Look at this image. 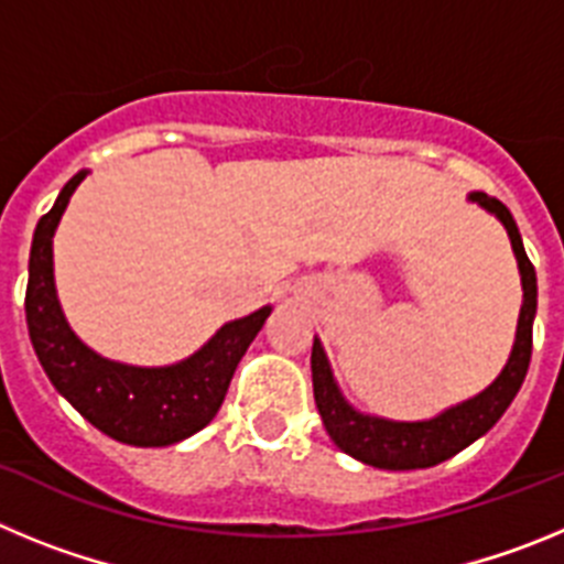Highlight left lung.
<instances>
[{
    "label": "left lung",
    "mask_w": 564,
    "mask_h": 564,
    "mask_svg": "<svg viewBox=\"0 0 564 564\" xmlns=\"http://www.w3.org/2000/svg\"><path fill=\"white\" fill-rule=\"evenodd\" d=\"M468 200L495 214L497 220L506 226L511 248H514L517 265H520L522 279V307L520 322H517L514 350L508 356V364L502 367L500 376L495 378L491 387L480 395L468 398V401L449 406L437 417L430 421H387V417L364 415L352 410L350 403L344 401L338 390L336 378H333L330 361H327L322 341L313 338L311 352V370H313V398H316V410L322 415L327 435L333 437L338 449L347 452L356 460L367 463L376 468H390V471H410V468H430L437 463L449 460L457 452L486 435L491 426L502 417V412L511 406L514 395L520 392L525 381L528 364H531V333H534L536 316V271L528 259L525 246H522L520 228L514 217L502 206L497 197L475 192L468 194Z\"/></svg>",
    "instance_id": "left-lung-1"
}]
</instances>
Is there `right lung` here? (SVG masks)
I'll return each instance as SVG.
<instances>
[{
  "label": "right lung",
  "instance_id": "add662e5",
  "mask_svg": "<svg viewBox=\"0 0 564 564\" xmlns=\"http://www.w3.org/2000/svg\"><path fill=\"white\" fill-rule=\"evenodd\" d=\"M84 177L87 172H78L62 188L33 234L24 293L30 341L50 383L96 430L129 446H172L214 421L239 358L262 330L271 307L234 318L194 356L169 367H132L89 350L69 330L53 279V234Z\"/></svg>",
  "mask_w": 564,
  "mask_h": 564
}]
</instances>
